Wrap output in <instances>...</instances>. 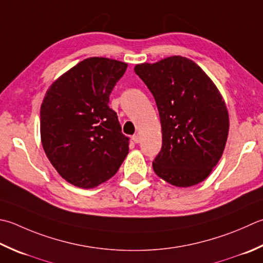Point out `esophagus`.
<instances>
[{
	"label": "esophagus",
	"instance_id": "1",
	"mask_svg": "<svg viewBox=\"0 0 263 263\" xmlns=\"http://www.w3.org/2000/svg\"><path fill=\"white\" fill-rule=\"evenodd\" d=\"M132 140H133V142H135V143H139V142H140V140H141V138H140V136H139V135H135V136H132Z\"/></svg>",
	"mask_w": 263,
	"mask_h": 263
}]
</instances>
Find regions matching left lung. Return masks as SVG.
<instances>
[{
	"instance_id": "left-lung-1",
	"label": "left lung",
	"mask_w": 263,
	"mask_h": 263,
	"mask_svg": "<svg viewBox=\"0 0 263 263\" xmlns=\"http://www.w3.org/2000/svg\"><path fill=\"white\" fill-rule=\"evenodd\" d=\"M135 71L155 98L161 118L163 142L154 171L176 187L202 182L222 156L228 138V110L218 87L181 55L139 64Z\"/></svg>"
}]
</instances>
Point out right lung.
Instances as JSON below:
<instances>
[{
  "instance_id": "obj_1",
  "label": "right lung",
  "mask_w": 263,
  "mask_h": 263,
  "mask_svg": "<svg viewBox=\"0 0 263 263\" xmlns=\"http://www.w3.org/2000/svg\"><path fill=\"white\" fill-rule=\"evenodd\" d=\"M127 64L92 57L74 66L46 91L41 105V140L66 181L95 188L118 171L128 154L109 96Z\"/></svg>"
}]
</instances>
